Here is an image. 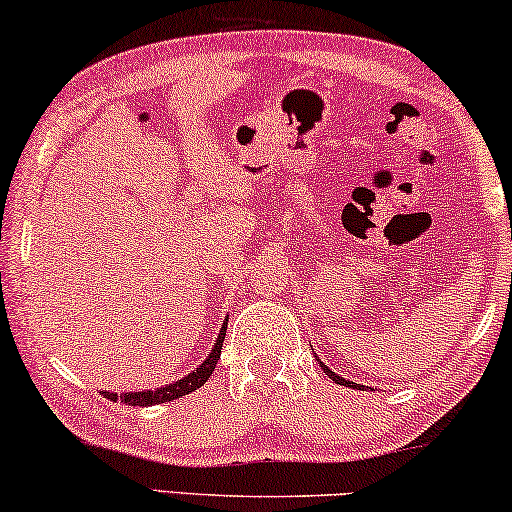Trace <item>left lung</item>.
I'll return each mask as SVG.
<instances>
[{"mask_svg": "<svg viewBox=\"0 0 512 512\" xmlns=\"http://www.w3.org/2000/svg\"><path fill=\"white\" fill-rule=\"evenodd\" d=\"M322 364V362H320ZM322 369L324 371H327V374H329V378H331V381H334V383H338V386H345V388H362L360 386V383H350V381H345V378L343 376H338V374H334V371H331V369H327V367H324V364H322Z\"/></svg>", "mask_w": 512, "mask_h": 512, "instance_id": "8db88e82", "label": "left lung"}]
</instances>
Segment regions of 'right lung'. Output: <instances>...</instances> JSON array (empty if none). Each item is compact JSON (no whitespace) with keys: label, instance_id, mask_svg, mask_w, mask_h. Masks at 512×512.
I'll list each match as a JSON object with an SVG mask.
<instances>
[{"label":"right lung","instance_id":"right-lung-1","mask_svg":"<svg viewBox=\"0 0 512 512\" xmlns=\"http://www.w3.org/2000/svg\"><path fill=\"white\" fill-rule=\"evenodd\" d=\"M225 329H228V322L221 327V334H218V341L214 345V350H211L207 360H204L199 367L192 371V374L183 376L181 381H174L169 383V386L164 388H157V390H148V393H126V395H117V393H105V397L112 402L122 400L126 404H131V407H150V404H162V402H171L176 400V397H183L192 393V390L202 388L204 383L209 381V376L214 374L216 369V362L221 360V350H223V338H225Z\"/></svg>","mask_w":512,"mask_h":512}]
</instances>
